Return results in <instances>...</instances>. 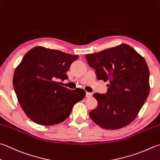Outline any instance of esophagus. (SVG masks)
Returning a JSON list of instances; mask_svg holds the SVG:
<instances>
[{
	"instance_id": "1",
	"label": "esophagus",
	"mask_w": 160,
	"mask_h": 160,
	"mask_svg": "<svg viewBox=\"0 0 160 160\" xmlns=\"http://www.w3.org/2000/svg\"><path fill=\"white\" fill-rule=\"evenodd\" d=\"M92 93L91 92H86V98H91L92 97Z\"/></svg>"
}]
</instances>
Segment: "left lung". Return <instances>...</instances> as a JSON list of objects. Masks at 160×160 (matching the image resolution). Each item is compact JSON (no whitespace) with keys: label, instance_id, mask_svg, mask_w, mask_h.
<instances>
[{"label":"left lung","instance_id":"8db88e82","mask_svg":"<svg viewBox=\"0 0 160 160\" xmlns=\"http://www.w3.org/2000/svg\"><path fill=\"white\" fill-rule=\"evenodd\" d=\"M98 80L108 81L105 94L94 93L98 107L89 113L95 124L107 129L125 127L136 118L150 92L146 61L128 44L86 55Z\"/></svg>","mask_w":160,"mask_h":160}]
</instances>
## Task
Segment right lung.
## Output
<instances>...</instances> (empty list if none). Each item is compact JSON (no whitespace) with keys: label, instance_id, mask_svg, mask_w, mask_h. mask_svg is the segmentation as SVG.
<instances>
[{"label":"right lung","instance_id":"obj_1","mask_svg":"<svg viewBox=\"0 0 160 160\" xmlns=\"http://www.w3.org/2000/svg\"><path fill=\"white\" fill-rule=\"evenodd\" d=\"M79 56L35 47L28 51L14 71L13 86L22 109L32 121L53 125L70 115L77 102L85 98V90L61 86L66 72Z\"/></svg>","mask_w":160,"mask_h":160}]
</instances>
